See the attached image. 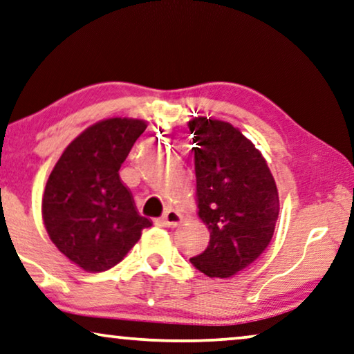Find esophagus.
<instances>
[{
  "instance_id": "34e87169",
  "label": "esophagus",
  "mask_w": 354,
  "mask_h": 354,
  "mask_svg": "<svg viewBox=\"0 0 354 354\" xmlns=\"http://www.w3.org/2000/svg\"><path fill=\"white\" fill-rule=\"evenodd\" d=\"M182 222V215L178 214L174 209H166V212L162 214V217L160 218V225L162 227H176Z\"/></svg>"
}]
</instances>
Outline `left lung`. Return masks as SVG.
Returning <instances> with one entry per match:
<instances>
[{
  "label": "left lung",
  "mask_w": 354,
  "mask_h": 354,
  "mask_svg": "<svg viewBox=\"0 0 354 354\" xmlns=\"http://www.w3.org/2000/svg\"><path fill=\"white\" fill-rule=\"evenodd\" d=\"M194 150L199 218L211 232L204 252L189 259L209 278H230L268 248L279 196L262 153L230 122H188Z\"/></svg>",
  "instance_id": "obj_1"
}]
</instances>
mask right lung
<instances>
[{
    "label": "right lung",
    "instance_id": "right-lung-1",
    "mask_svg": "<svg viewBox=\"0 0 354 354\" xmlns=\"http://www.w3.org/2000/svg\"><path fill=\"white\" fill-rule=\"evenodd\" d=\"M147 122L110 118L95 122L65 148L46 183L43 220L60 252L86 271L120 263L151 220L137 212L121 165Z\"/></svg>",
    "mask_w": 354,
    "mask_h": 354
}]
</instances>
